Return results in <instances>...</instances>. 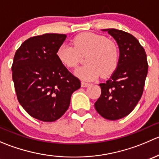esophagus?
Wrapping results in <instances>:
<instances>
[{
    "label": "esophagus",
    "instance_id": "1",
    "mask_svg": "<svg viewBox=\"0 0 159 159\" xmlns=\"http://www.w3.org/2000/svg\"><path fill=\"white\" fill-rule=\"evenodd\" d=\"M89 85H90L89 83L85 82V81H81V87L82 88H86Z\"/></svg>",
    "mask_w": 159,
    "mask_h": 159
}]
</instances>
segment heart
<instances>
[{"instance_id":"1","label":"heart","mask_w":159,"mask_h":159,"mask_svg":"<svg viewBox=\"0 0 159 159\" xmlns=\"http://www.w3.org/2000/svg\"><path fill=\"white\" fill-rule=\"evenodd\" d=\"M72 46L63 44L57 51L59 61L68 68L78 65L81 55H85L86 63L75 70L77 77L84 81H92L99 75L107 77L117 68L119 59V49L116 43L102 35L82 33L71 41Z\"/></svg>"}]
</instances>
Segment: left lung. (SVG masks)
Segmentation results:
<instances>
[{
  "label": "left lung",
  "instance_id": "left-lung-1",
  "mask_svg": "<svg viewBox=\"0 0 159 159\" xmlns=\"http://www.w3.org/2000/svg\"><path fill=\"white\" fill-rule=\"evenodd\" d=\"M116 41L119 59L116 70L108 81L99 84L102 94L94 108L108 120L129 115L141 99L148 74L145 49L131 34L121 30L104 29Z\"/></svg>",
  "mask_w": 159,
  "mask_h": 159
}]
</instances>
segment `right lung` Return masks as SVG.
I'll return each instance as SVG.
<instances>
[{"label":"right lung","instance_id":"right-lung-1","mask_svg":"<svg viewBox=\"0 0 159 159\" xmlns=\"http://www.w3.org/2000/svg\"><path fill=\"white\" fill-rule=\"evenodd\" d=\"M66 34L32 37L16 51L12 78L17 100L33 118L46 122L60 118L68 110L72 93L81 81L57 57Z\"/></svg>","mask_w":159,"mask_h":159}]
</instances>
